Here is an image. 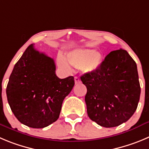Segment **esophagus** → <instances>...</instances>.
<instances>
[{
	"label": "esophagus",
	"mask_w": 149,
	"mask_h": 149,
	"mask_svg": "<svg viewBox=\"0 0 149 149\" xmlns=\"http://www.w3.org/2000/svg\"><path fill=\"white\" fill-rule=\"evenodd\" d=\"M74 81H75V84H79V83L81 82V80H80L79 78H78L77 76H75L74 77Z\"/></svg>",
	"instance_id": "obj_1"
}]
</instances>
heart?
<instances>
[{"instance_id": "obj_1", "label": "heart", "mask_w": 149, "mask_h": 149, "mask_svg": "<svg viewBox=\"0 0 149 149\" xmlns=\"http://www.w3.org/2000/svg\"><path fill=\"white\" fill-rule=\"evenodd\" d=\"M66 59L63 56H57V65L66 71H70L69 63L72 66L79 68L84 73L95 71L102 63V54L98 51H93L87 48H78L68 53Z\"/></svg>"}]
</instances>
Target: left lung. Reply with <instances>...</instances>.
<instances>
[{"mask_svg": "<svg viewBox=\"0 0 149 149\" xmlns=\"http://www.w3.org/2000/svg\"><path fill=\"white\" fill-rule=\"evenodd\" d=\"M87 115L106 128L127 121L138 105L140 86L136 62L123 49L111 51L99 68L84 73Z\"/></svg>", "mask_w": 149, "mask_h": 149, "instance_id": "1", "label": "left lung"}]
</instances>
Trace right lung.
<instances>
[{"instance_id": "add662e5", "label": "right lung", "mask_w": 149, "mask_h": 149, "mask_svg": "<svg viewBox=\"0 0 149 149\" xmlns=\"http://www.w3.org/2000/svg\"><path fill=\"white\" fill-rule=\"evenodd\" d=\"M52 58L29 45L15 64L6 87L11 109L31 128L46 127L59 118L62 104L74 86L73 76L59 79Z\"/></svg>"}]
</instances>
